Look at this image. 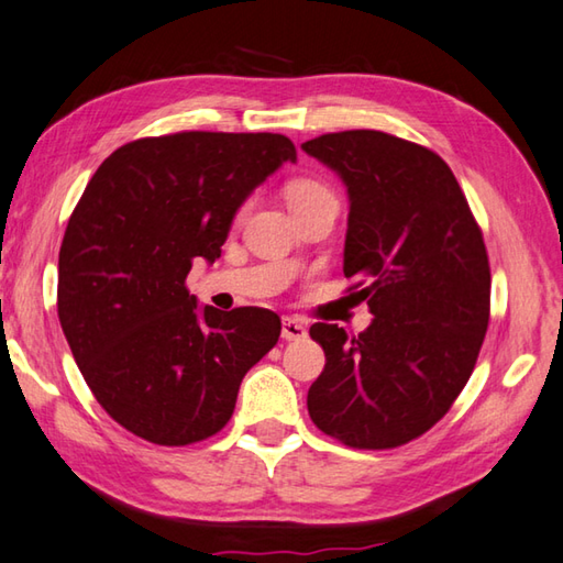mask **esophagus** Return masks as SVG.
Returning a JSON list of instances; mask_svg holds the SVG:
<instances>
[{"mask_svg": "<svg viewBox=\"0 0 563 563\" xmlns=\"http://www.w3.org/2000/svg\"><path fill=\"white\" fill-rule=\"evenodd\" d=\"M306 335H309V331H306V325L301 321H296V318H284L282 321L284 341H303Z\"/></svg>", "mask_w": 563, "mask_h": 563, "instance_id": "34e87169", "label": "esophagus"}]
</instances>
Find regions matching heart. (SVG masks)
<instances>
[{
  "label": "heart",
  "instance_id": "b5f03b06",
  "mask_svg": "<svg viewBox=\"0 0 563 563\" xmlns=\"http://www.w3.org/2000/svg\"><path fill=\"white\" fill-rule=\"evenodd\" d=\"M321 194H331L325 184L316 181V178H296L289 186H286V198H289V206L299 203V200H306L311 196H321Z\"/></svg>",
  "mask_w": 563,
  "mask_h": 563
}]
</instances>
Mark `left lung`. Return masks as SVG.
I'll use <instances>...</instances> for the list:
<instances>
[{
	"mask_svg": "<svg viewBox=\"0 0 563 563\" xmlns=\"http://www.w3.org/2000/svg\"><path fill=\"white\" fill-rule=\"evenodd\" d=\"M301 146L347 186L343 272L375 316L357 335L311 325L325 367L306 405L316 427L350 449L405 446L446 417L473 375L490 321L483 230L427 146L377 130Z\"/></svg>",
	"mask_w": 563,
	"mask_h": 563,
	"instance_id": "obj_1",
	"label": "left lung"
}]
</instances>
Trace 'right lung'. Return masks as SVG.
I'll return each mask as SVG.
<instances>
[{"mask_svg": "<svg viewBox=\"0 0 563 563\" xmlns=\"http://www.w3.org/2000/svg\"><path fill=\"white\" fill-rule=\"evenodd\" d=\"M296 162L272 132H176L114 150L73 208L58 252V318L98 405L156 446L225 427L252 365L277 345L267 309L198 311L186 279L216 262L254 186Z\"/></svg>", "mask_w": 563, "mask_h": 563, "instance_id": "obj_1", "label": "right lung"}]
</instances>
